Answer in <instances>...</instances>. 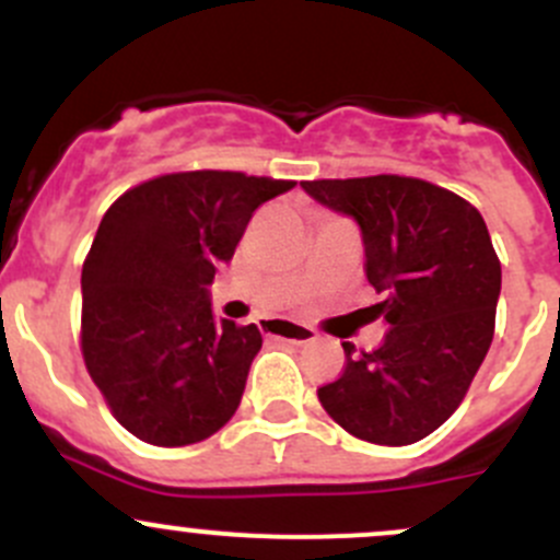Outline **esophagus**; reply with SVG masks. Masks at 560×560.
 Masks as SVG:
<instances>
[{
	"label": "esophagus",
	"instance_id": "1",
	"mask_svg": "<svg viewBox=\"0 0 560 560\" xmlns=\"http://www.w3.org/2000/svg\"><path fill=\"white\" fill-rule=\"evenodd\" d=\"M259 330L276 341H290V343H308L316 338L314 327L298 325V322H281V319H262Z\"/></svg>",
	"mask_w": 560,
	"mask_h": 560
}]
</instances>
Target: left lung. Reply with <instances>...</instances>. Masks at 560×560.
Masks as SVG:
<instances>
[{
	"instance_id": "left-lung-1",
	"label": "left lung",
	"mask_w": 560,
	"mask_h": 560,
	"mask_svg": "<svg viewBox=\"0 0 560 560\" xmlns=\"http://www.w3.org/2000/svg\"><path fill=\"white\" fill-rule=\"evenodd\" d=\"M301 186L358 222L365 276L382 295L371 312L387 325L374 352L343 343V374L316 389L319 404L363 442H420L460 406L493 341L501 262L485 219L455 191L406 175Z\"/></svg>"
}]
</instances>
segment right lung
I'll return each instance as SVG.
<instances>
[{"label":"right lung","instance_id":"right-lung-1","mask_svg":"<svg viewBox=\"0 0 560 560\" xmlns=\"http://www.w3.org/2000/svg\"><path fill=\"white\" fill-rule=\"evenodd\" d=\"M292 186L171 173L107 208L81 273V349L113 417L140 442L186 447L238 409L262 336L257 325L219 322L208 287L252 213Z\"/></svg>","mask_w":560,"mask_h":560}]
</instances>
